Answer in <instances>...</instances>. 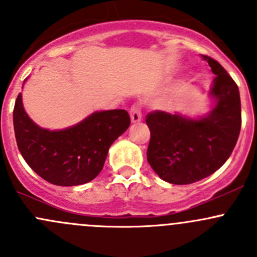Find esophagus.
Here are the masks:
<instances>
[{"mask_svg":"<svg viewBox=\"0 0 257 257\" xmlns=\"http://www.w3.org/2000/svg\"><path fill=\"white\" fill-rule=\"evenodd\" d=\"M129 114H131V119L133 123H137L142 119V104L141 103H136V104L132 105L131 110H129Z\"/></svg>","mask_w":257,"mask_h":257,"instance_id":"esophagus-1","label":"esophagus"}]
</instances>
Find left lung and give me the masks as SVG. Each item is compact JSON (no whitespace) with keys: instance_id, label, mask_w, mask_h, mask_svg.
I'll return each mask as SVG.
<instances>
[{"instance_id":"obj_1","label":"left lung","mask_w":257,"mask_h":257,"mask_svg":"<svg viewBox=\"0 0 257 257\" xmlns=\"http://www.w3.org/2000/svg\"><path fill=\"white\" fill-rule=\"evenodd\" d=\"M215 74L208 115L190 119L163 110L148 113L150 142L147 159L163 180L177 185L195 183L222 167L236 145L241 129V102L236 83L221 64L201 56Z\"/></svg>"}]
</instances>
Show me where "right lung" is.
Wrapping results in <instances>:
<instances>
[{
    "label": "right lung",
    "instance_id": "obj_1",
    "mask_svg": "<svg viewBox=\"0 0 257 257\" xmlns=\"http://www.w3.org/2000/svg\"><path fill=\"white\" fill-rule=\"evenodd\" d=\"M131 125L126 110L95 112L71 128L48 131L38 126L17 95L14 128L23 159L48 183L74 186L93 180L103 169L109 147Z\"/></svg>",
    "mask_w": 257,
    "mask_h": 257
}]
</instances>
